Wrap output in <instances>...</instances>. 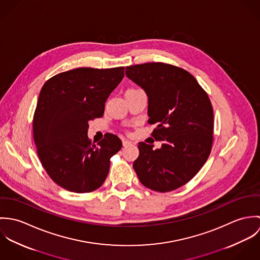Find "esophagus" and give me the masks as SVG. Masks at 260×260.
Returning a JSON list of instances; mask_svg holds the SVG:
<instances>
[{
  "mask_svg": "<svg viewBox=\"0 0 260 260\" xmlns=\"http://www.w3.org/2000/svg\"><path fill=\"white\" fill-rule=\"evenodd\" d=\"M122 144H123V146H124V147H127V146L132 145V142H131V141H129V140L123 139V140H122Z\"/></svg>",
  "mask_w": 260,
  "mask_h": 260,
  "instance_id": "34e87169",
  "label": "esophagus"
}]
</instances>
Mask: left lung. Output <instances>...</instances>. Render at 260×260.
<instances>
[{"label":"left lung","instance_id":"obj_1","mask_svg":"<svg viewBox=\"0 0 260 260\" xmlns=\"http://www.w3.org/2000/svg\"><path fill=\"white\" fill-rule=\"evenodd\" d=\"M126 76L148 96V123L161 148L139 142L133 168L140 182L158 192L190 181L206 162L213 142V109L207 93L184 69L165 63L126 67Z\"/></svg>","mask_w":260,"mask_h":260}]
</instances>
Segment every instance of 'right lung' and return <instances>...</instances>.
<instances>
[{"instance_id": "add662e5", "label": "right lung", "mask_w": 260, "mask_h": 260, "mask_svg": "<svg viewBox=\"0 0 260 260\" xmlns=\"http://www.w3.org/2000/svg\"><path fill=\"white\" fill-rule=\"evenodd\" d=\"M124 77V67L77 68L55 75L42 87L33 118L39 159L62 188L88 193L102 185L121 140L106 133L98 145L87 132L89 121L103 116L105 102Z\"/></svg>"}]
</instances>
